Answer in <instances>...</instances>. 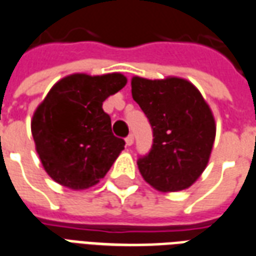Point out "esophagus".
Wrapping results in <instances>:
<instances>
[{"label": "esophagus", "instance_id": "34e87169", "mask_svg": "<svg viewBox=\"0 0 256 256\" xmlns=\"http://www.w3.org/2000/svg\"><path fill=\"white\" fill-rule=\"evenodd\" d=\"M133 144H134V136L133 134H130V136L126 138V145H128V146H132Z\"/></svg>", "mask_w": 256, "mask_h": 256}]
</instances>
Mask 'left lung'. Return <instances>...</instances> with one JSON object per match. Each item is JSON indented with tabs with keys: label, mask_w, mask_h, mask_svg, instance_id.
Wrapping results in <instances>:
<instances>
[{
	"label": "left lung",
	"mask_w": 256,
	"mask_h": 256,
	"mask_svg": "<svg viewBox=\"0 0 256 256\" xmlns=\"http://www.w3.org/2000/svg\"><path fill=\"white\" fill-rule=\"evenodd\" d=\"M133 99L153 128V145L138 170L162 192L186 190L205 171L216 138V120L196 85L180 77L132 78Z\"/></svg>",
	"instance_id": "obj_1"
}]
</instances>
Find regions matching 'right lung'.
Here are the masks:
<instances>
[{
    "instance_id": "1",
    "label": "right lung",
    "mask_w": 256,
    "mask_h": 256,
    "mask_svg": "<svg viewBox=\"0 0 256 256\" xmlns=\"http://www.w3.org/2000/svg\"><path fill=\"white\" fill-rule=\"evenodd\" d=\"M128 82L120 73L60 78L34 112L31 132L44 171L72 190L99 183L124 141L115 137L103 102Z\"/></svg>"
}]
</instances>
